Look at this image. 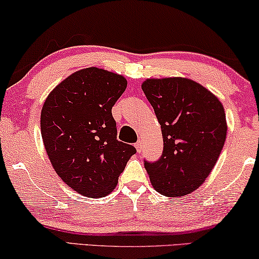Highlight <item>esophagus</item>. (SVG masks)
<instances>
[{
    "label": "esophagus",
    "mask_w": 259,
    "mask_h": 259,
    "mask_svg": "<svg viewBox=\"0 0 259 259\" xmlns=\"http://www.w3.org/2000/svg\"><path fill=\"white\" fill-rule=\"evenodd\" d=\"M135 147H136V150H137L138 154H141V151H142V141H138L137 143L135 144Z\"/></svg>",
    "instance_id": "1"
}]
</instances>
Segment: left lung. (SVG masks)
Returning <instances> with one entry per match:
<instances>
[{
	"label": "left lung",
	"instance_id": "8db88e82",
	"mask_svg": "<svg viewBox=\"0 0 259 259\" xmlns=\"http://www.w3.org/2000/svg\"><path fill=\"white\" fill-rule=\"evenodd\" d=\"M142 89L163 136L158 161H144L152 187L166 197L191 194L209 176L223 149L228 130L223 104L189 78H149Z\"/></svg>",
	"mask_w": 259,
	"mask_h": 259
}]
</instances>
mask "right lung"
<instances>
[{
  "instance_id": "obj_1",
  "label": "right lung",
  "mask_w": 259,
  "mask_h": 259,
  "mask_svg": "<svg viewBox=\"0 0 259 259\" xmlns=\"http://www.w3.org/2000/svg\"><path fill=\"white\" fill-rule=\"evenodd\" d=\"M122 75L98 68L74 72L43 104L41 134L56 174L87 197L107 196L136 149L117 140L111 109L126 88Z\"/></svg>"
}]
</instances>
